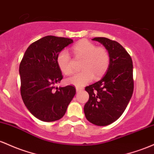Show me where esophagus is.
<instances>
[{
  "instance_id": "34e87169",
  "label": "esophagus",
  "mask_w": 154,
  "mask_h": 154,
  "mask_svg": "<svg viewBox=\"0 0 154 154\" xmlns=\"http://www.w3.org/2000/svg\"><path fill=\"white\" fill-rule=\"evenodd\" d=\"M75 89H76V91H81V90H82V88H80V87H78V86H76V88H75Z\"/></svg>"
}]
</instances>
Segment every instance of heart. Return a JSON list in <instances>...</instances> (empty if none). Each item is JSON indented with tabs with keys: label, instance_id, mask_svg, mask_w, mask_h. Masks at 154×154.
Masks as SVG:
<instances>
[{
	"label": "heart",
	"instance_id": "b5f03b06",
	"mask_svg": "<svg viewBox=\"0 0 154 154\" xmlns=\"http://www.w3.org/2000/svg\"><path fill=\"white\" fill-rule=\"evenodd\" d=\"M72 51L77 57L82 58L81 64L82 71L76 72L67 79V82L76 86H83L89 82L93 76L98 78L103 75L110 65V56L108 50L103 46L87 40H82L72 47ZM57 63L63 73L70 75L72 72L71 57L66 49L59 53Z\"/></svg>",
	"mask_w": 154,
	"mask_h": 154
}]
</instances>
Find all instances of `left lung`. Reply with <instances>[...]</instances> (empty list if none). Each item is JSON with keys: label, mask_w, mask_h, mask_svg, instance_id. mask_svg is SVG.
Segmentation results:
<instances>
[{"label": "left lung", "mask_w": 154, "mask_h": 154, "mask_svg": "<svg viewBox=\"0 0 154 154\" xmlns=\"http://www.w3.org/2000/svg\"><path fill=\"white\" fill-rule=\"evenodd\" d=\"M92 40L101 43L108 50L110 61L105 76L85 87L89 98L84 105V113L91 124L107 126L122 115L132 97L134 90L132 60L117 41L103 37Z\"/></svg>", "instance_id": "8db88e82"}]
</instances>
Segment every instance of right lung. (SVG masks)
Returning a JSON list of instances; mask_svg holds the SVG:
<instances>
[{"instance_id":"add662e5","label":"right lung","mask_w":154,"mask_h":154,"mask_svg":"<svg viewBox=\"0 0 154 154\" xmlns=\"http://www.w3.org/2000/svg\"><path fill=\"white\" fill-rule=\"evenodd\" d=\"M72 43L67 38L45 36L28 46L20 64L22 100L29 111L43 122L61 119L75 94L73 86L55 87L63 79L57 55Z\"/></svg>"}]
</instances>
